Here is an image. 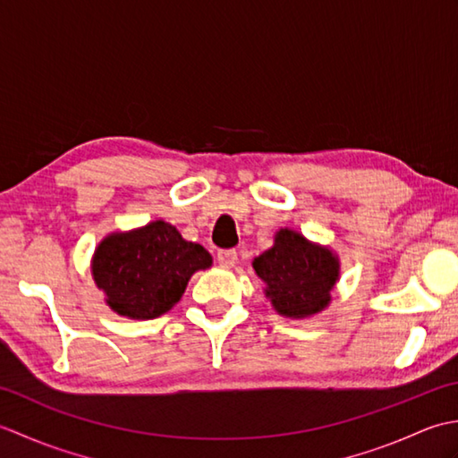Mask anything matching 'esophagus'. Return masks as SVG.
I'll use <instances>...</instances> for the list:
<instances>
[{
	"mask_svg": "<svg viewBox=\"0 0 458 458\" xmlns=\"http://www.w3.org/2000/svg\"><path fill=\"white\" fill-rule=\"evenodd\" d=\"M216 259H218V264L224 267H234L238 261V251L236 250H218Z\"/></svg>",
	"mask_w": 458,
	"mask_h": 458,
	"instance_id": "obj_1",
	"label": "esophagus"
}]
</instances>
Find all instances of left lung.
<instances>
[{"instance_id": "1", "label": "left lung", "mask_w": 458, "mask_h": 458, "mask_svg": "<svg viewBox=\"0 0 458 458\" xmlns=\"http://www.w3.org/2000/svg\"><path fill=\"white\" fill-rule=\"evenodd\" d=\"M254 269L267 284L277 313L295 318L323 310L338 279L336 258L287 228L277 232L274 248L254 259Z\"/></svg>"}]
</instances>
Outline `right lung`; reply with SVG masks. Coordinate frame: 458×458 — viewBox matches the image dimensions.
<instances>
[{
    "label": "right lung",
    "instance_id": "right-lung-1",
    "mask_svg": "<svg viewBox=\"0 0 458 458\" xmlns=\"http://www.w3.org/2000/svg\"><path fill=\"white\" fill-rule=\"evenodd\" d=\"M212 258L177 228L157 220L130 234H112L94 254V281L108 305L130 318H155L177 303L194 271Z\"/></svg>",
    "mask_w": 458,
    "mask_h": 458
}]
</instances>
